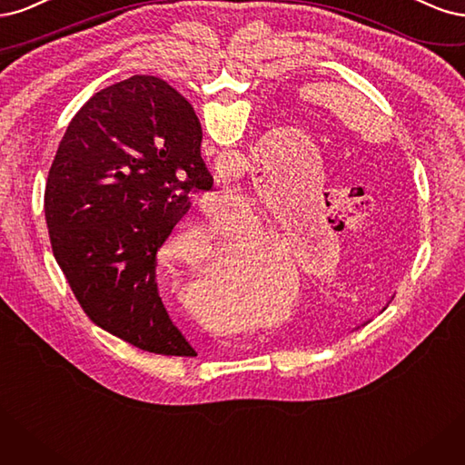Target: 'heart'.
<instances>
[{
	"label": "heart",
	"mask_w": 465,
	"mask_h": 465,
	"mask_svg": "<svg viewBox=\"0 0 465 465\" xmlns=\"http://www.w3.org/2000/svg\"><path fill=\"white\" fill-rule=\"evenodd\" d=\"M264 228H262V223L259 222V218H254L252 216V220H251V223H247L245 226V239H264ZM183 245H185V252H189V254H194V257H197V254L203 251V237L199 235V233H187V235H183ZM243 254H247V259H251V261H262L266 254H268V251L264 249V247H249V249H243ZM189 262V261H187ZM197 262V261H194ZM193 261H191V264H187L189 268L194 264ZM243 264H233L232 261H223V264H222V272H226V274H239L243 271ZM223 286H226V283H218V286L214 288L218 293H223L222 290H223Z\"/></svg>",
	"instance_id": "obj_1"
}]
</instances>
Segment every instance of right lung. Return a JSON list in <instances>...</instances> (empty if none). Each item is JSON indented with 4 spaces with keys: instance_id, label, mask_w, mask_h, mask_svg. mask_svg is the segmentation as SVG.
Returning a JSON list of instances; mask_svg holds the SVG:
<instances>
[{
    "instance_id": "obj_1",
    "label": "right lung",
    "mask_w": 465,
    "mask_h": 465,
    "mask_svg": "<svg viewBox=\"0 0 465 465\" xmlns=\"http://www.w3.org/2000/svg\"><path fill=\"white\" fill-rule=\"evenodd\" d=\"M191 104L166 81L133 74L71 119L52 162L44 213L54 257L86 317L143 351H197L162 303L156 254L213 187Z\"/></svg>"
}]
</instances>
